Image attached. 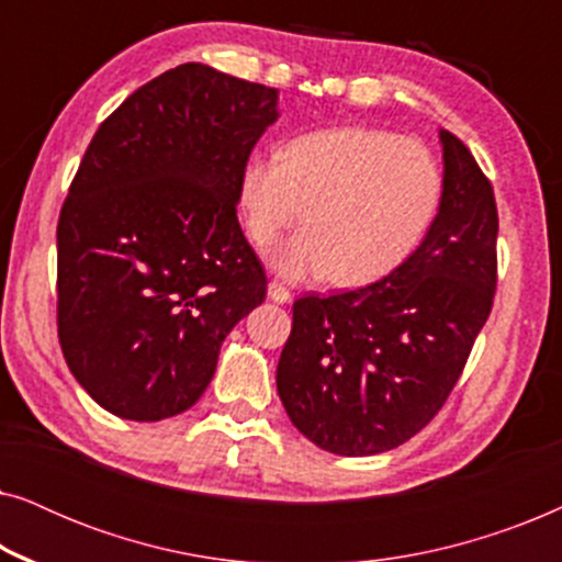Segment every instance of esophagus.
Returning <instances> with one entry per match:
<instances>
[{
	"label": "esophagus",
	"mask_w": 562,
	"mask_h": 562,
	"mask_svg": "<svg viewBox=\"0 0 562 562\" xmlns=\"http://www.w3.org/2000/svg\"><path fill=\"white\" fill-rule=\"evenodd\" d=\"M268 299H271V302H276V304H289L291 302V291L279 281H271V283H268Z\"/></svg>",
	"instance_id": "34e87169"
}]
</instances>
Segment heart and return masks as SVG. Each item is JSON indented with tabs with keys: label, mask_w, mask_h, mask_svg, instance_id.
Instances as JSON below:
<instances>
[{
	"label": "heart",
	"mask_w": 562,
	"mask_h": 562,
	"mask_svg": "<svg viewBox=\"0 0 562 562\" xmlns=\"http://www.w3.org/2000/svg\"><path fill=\"white\" fill-rule=\"evenodd\" d=\"M440 194L432 153L379 127L299 135L281 158L252 156L240 176L243 220L260 248L299 217L306 222L273 250L276 271L291 281L329 273L337 286L394 273L425 237Z\"/></svg>",
	"instance_id": "1"
}]
</instances>
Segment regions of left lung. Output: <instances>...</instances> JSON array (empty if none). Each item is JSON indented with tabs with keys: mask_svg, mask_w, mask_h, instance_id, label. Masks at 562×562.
Returning <instances> with one entry per match:
<instances>
[{
	"mask_svg": "<svg viewBox=\"0 0 562 562\" xmlns=\"http://www.w3.org/2000/svg\"><path fill=\"white\" fill-rule=\"evenodd\" d=\"M442 196L419 248L366 289L302 296L276 386L289 419L335 456H375L440 412L486 325L498 212L471 150L440 130Z\"/></svg>",
	"mask_w": 562,
	"mask_h": 562,
	"instance_id": "left-lung-1",
	"label": "left lung"
}]
</instances>
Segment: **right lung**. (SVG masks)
I'll use <instances>...</instances> for the list:
<instances>
[{
    "instance_id": "right-lung-1",
    "label": "right lung",
    "mask_w": 562,
    "mask_h": 562,
    "mask_svg": "<svg viewBox=\"0 0 562 562\" xmlns=\"http://www.w3.org/2000/svg\"><path fill=\"white\" fill-rule=\"evenodd\" d=\"M276 120L279 89L183 64L91 137L58 220V340L114 417L160 422L194 406L229 329L263 304L237 202Z\"/></svg>"
}]
</instances>
